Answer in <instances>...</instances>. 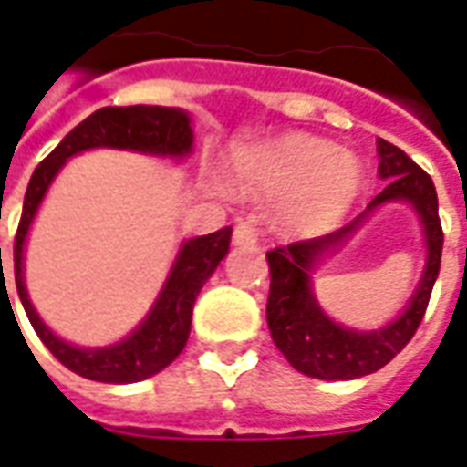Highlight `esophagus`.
Listing matches in <instances>:
<instances>
[{
	"instance_id": "1",
	"label": "esophagus",
	"mask_w": 467,
	"mask_h": 467,
	"mask_svg": "<svg viewBox=\"0 0 467 467\" xmlns=\"http://www.w3.org/2000/svg\"><path fill=\"white\" fill-rule=\"evenodd\" d=\"M233 243L234 244H254L257 243V230H254V224H250V223L237 224L233 233Z\"/></svg>"
}]
</instances>
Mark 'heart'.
I'll use <instances>...</instances> for the list:
<instances>
[{
	"instance_id": "obj_1",
	"label": "heart",
	"mask_w": 467,
	"mask_h": 467,
	"mask_svg": "<svg viewBox=\"0 0 467 467\" xmlns=\"http://www.w3.org/2000/svg\"><path fill=\"white\" fill-rule=\"evenodd\" d=\"M233 182L250 194L283 197L273 223L285 237H317L350 213L365 184L358 154L313 134H285L273 142L237 147Z\"/></svg>"
}]
</instances>
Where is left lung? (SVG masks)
Instances as JSON below:
<instances>
[{
	"label": "left lung",
	"mask_w": 467,
	"mask_h": 467,
	"mask_svg": "<svg viewBox=\"0 0 467 467\" xmlns=\"http://www.w3.org/2000/svg\"><path fill=\"white\" fill-rule=\"evenodd\" d=\"M378 177L382 190L350 224L337 233L307 243H295L267 253L270 265V297L267 327L277 350L295 370L317 380H355L385 368L410 343L418 330L432 285L438 280L442 253V230L438 220V194L431 174L422 172L400 147L378 137ZM410 203L419 214L426 244V265L416 290L392 321L375 331H355L335 324L317 303L312 275L359 232L372 212L385 203Z\"/></svg>",
	"instance_id": "obj_1"
}]
</instances>
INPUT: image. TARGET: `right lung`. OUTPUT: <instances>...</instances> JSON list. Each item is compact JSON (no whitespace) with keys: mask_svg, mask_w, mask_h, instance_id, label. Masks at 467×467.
<instances>
[{"mask_svg":"<svg viewBox=\"0 0 467 467\" xmlns=\"http://www.w3.org/2000/svg\"><path fill=\"white\" fill-rule=\"evenodd\" d=\"M192 115L187 109L160 105L102 107L95 115L87 117L85 122L77 124L75 130L47 154L45 162H39L29 180L15 240L16 293L39 340L65 368L87 380L112 382V385L147 380L164 370L184 350L187 337H190V325H192L194 300L230 250L233 227L182 240L180 250L174 254L172 267L164 277L162 290L157 293L152 307L147 310L132 333L124 335L117 343L82 348L59 337L39 317L26 293L25 250L36 213L45 202L57 174L62 172V167L77 154L89 152V150H127V152L152 154V157L184 160L192 154Z\"/></svg>","mask_w":467,"mask_h":467,"instance_id":"obj_1","label":"right lung"}]
</instances>
